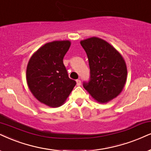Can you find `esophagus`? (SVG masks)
<instances>
[{
	"label": "esophagus",
	"mask_w": 151,
	"mask_h": 151,
	"mask_svg": "<svg viewBox=\"0 0 151 151\" xmlns=\"http://www.w3.org/2000/svg\"><path fill=\"white\" fill-rule=\"evenodd\" d=\"M76 82H77V86H81V81H80L79 79H77V81H76Z\"/></svg>",
	"instance_id": "esophagus-1"
}]
</instances>
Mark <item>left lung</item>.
Instances as JSON below:
<instances>
[{
  "label": "left lung",
  "mask_w": 151,
  "mask_h": 151,
  "mask_svg": "<svg viewBox=\"0 0 151 151\" xmlns=\"http://www.w3.org/2000/svg\"><path fill=\"white\" fill-rule=\"evenodd\" d=\"M80 44L88 58L91 77L83 83L93 98L107 103L123 91L127 79V66L121 54L101 38L93 37Z\"/></svg>",
  "instance_id": "1"
}]
</instances>
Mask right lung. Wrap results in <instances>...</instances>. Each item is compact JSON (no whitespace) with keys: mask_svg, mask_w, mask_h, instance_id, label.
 <instances>
[{"mask_svg":"<svg viewBox=\"0 0 151 151\" xmlns=\"http://www.w3.org/2000/svg\"><path fill=\"white\" fill-rule=\"evenodd\" d=\"M69 40L45 44L30 57L26 68V81L33 96L42 104L56 108L63 105L76 85L63 64Z\"/></svg>","mask_w":151,"mask_h":151,"instance_id":"obj_1","label":"right lung"}]
</instances>
